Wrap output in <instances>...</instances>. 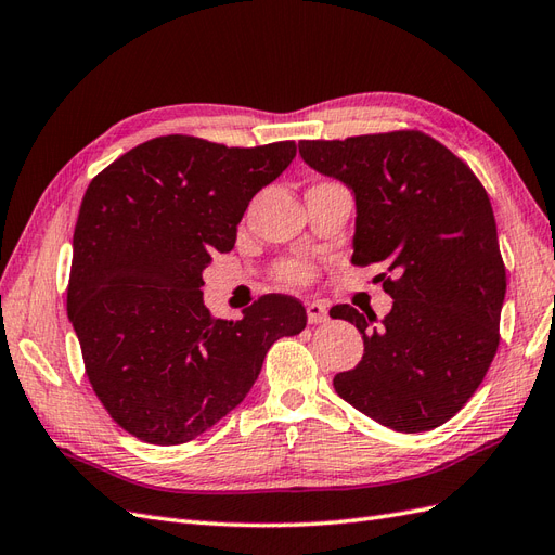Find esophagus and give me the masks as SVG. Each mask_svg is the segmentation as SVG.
I'll list each match as a JSON object with an SVG mask.
<instances>
[{
    "label": "esophagus",
    "instance_id": "obj_1",
    "mask_svg": "<svg viewBox=\"0 0 555 555\" xmlns=\"http://www.w3.org/2000/svg\"><path fill=\"white\" fill-rule=\"evenodd\" d=\"M306 310H308V322L310 324H322L328 319L326 304H319V300H312V304L306 306Z\"/></svg>",
    "mask_w": 555,
    "mask_h": 555
}]
</instances>
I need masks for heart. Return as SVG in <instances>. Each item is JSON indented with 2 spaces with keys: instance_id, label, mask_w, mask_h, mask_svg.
<instances>
[{
  "instance_id": "heart-1",
  "label": "heart",
  "mask_w": 555,
  "mask_h": 555,
  "mask_svg": "<svg viewBox=\"0 0 555 555\" xmlns=\"http://www.w3.org/2000/svg\"><path fill=\"white\" fill-rule=\"evenodd\" d=\"M278 273L284 282L289 284H306L312 278V268L306 261H298V259H289V261H282Z\"/></svg>"
}]
</instances>
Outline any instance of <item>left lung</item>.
<instances>
[{"label":"left lung","instance_id":"1","mask_svg":"<svg viewBox=\"0 0 555 555\" xmlns=\"http://www.w3.org/2000/svg\"><path fill=\"white\" fill-rule=\"evenodd\" d=\"M298 150L354 192L351 263H382L377 278L393 298L382 324L373 310L331 308L363 333V359L335 375V391L386 428L442 426L479 389L500 345L507 275L489 194L463 159L416 129Z\"/></svg>","mask_w":555,"mask_h":555}]
</instances>
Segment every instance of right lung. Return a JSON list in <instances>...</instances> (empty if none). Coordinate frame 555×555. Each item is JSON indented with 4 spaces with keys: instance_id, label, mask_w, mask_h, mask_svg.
Listing matches in <instances>:
<instances>
[{
    "instance_id": "add662e5",
    "label": "right lung",
    "mask_w": 555,
    "mask_h": 555,
    "mask_svg": "<svg viewBox=\"0 0 555 555\" xmlns=\"http://www.w3.org/2000/svg\"><path fill=\"white\" fill-rule=\"evenodd\" d=\"M294 157V141L227 147L171 133L88 184L66 312L96 398L133 438L194 440L241 405L271 345L306 328L292 296L266 294L227 322L201 294V273L233 249L251 196Z\"/></svg>"
}]
</instances>
